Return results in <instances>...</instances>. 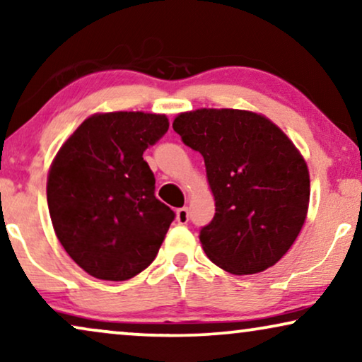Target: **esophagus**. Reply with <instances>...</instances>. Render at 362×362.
I'll return each instance as SVG.
<instances>
[{
    "mask_svg": "<svg viewBox=\"0 0 362 362\" xmlns=\"http://www.w3.org/2000/svg\"><path fill=\"white\" fill-rule=\"evenodd\" d=\"M176 221L180 224H187V221H189V211H187V207H180L176 211Z\"/></svg>",
    "mask_w": 362,
    "mask_h": 362,
    "instance_id": "obj_1",
    "label": "esophagus"
}]
</instances>
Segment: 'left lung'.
I'll return each mask as SVG.
<instances>
[{"instance_id":"obj_1","label":"left lung","mask_w":362,"mask_h":362,"mask_svg":"<svg viewBox=\"0 0 362 362\" xmlns=\"http://www.w3.org/2000/svg\"><path fill=\"white\" fill-rule=\"evenodd\" d=\"M173 128L204 158L216 214L199 232L206 255L234 275L284 257L305 224L310 175L293 141L269 118L234 108L180 113Z\"/></svg>"}]
</instances>
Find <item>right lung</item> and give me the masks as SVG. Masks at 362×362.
Listing matches in <instances>:
<instances>
[{
  "mask_svg": "<svg viewBox=\"0 0 362 362\" xmlns=\"http://www.w3.org/2000/svg\"><path fill=\"white\" fill-rule=\"evenodd\" d=\"M168 128L156 113H95L54 158L49 214L59 242L88 275L128 280L155 260L175 212L156 199L143 151Z\"/></svg>",
  "mask_w": 362,
  "mask_h": 362,
  "instance_id": "right-lung-1",
  "label": "right lung"
}]
</instances>
